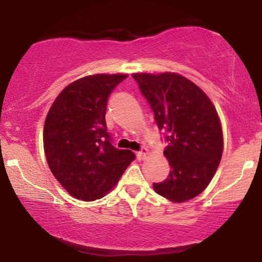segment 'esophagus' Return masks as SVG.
I'll return each mask as SVG.
<instances>
[{
    "mask_svg": "<svg viewBox=\"0 0 262 262\" xmlns=\"http://www.w3.org/2000/svg\"><path fill=\"white\" fill-rule=\"evenodd\" d=\"M145 156H146V150L145 149L144 150H141V151L137 152V159L138 160H143Z\"/></svg>",
    "mask_w": 262,
    "mask_h": 262,
    "instance_id": "1",
    "label": "esophagus"
}]
</instances>
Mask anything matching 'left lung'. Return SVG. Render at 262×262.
Instances as JSON below:
<instances>
[{
	"instance_id": "left-lung-1",
	"label": "left lung",
	"mask_w": 262,
	"mask_h": 262,
	"mask_svg": "<svg viewBox=\"0 0 262 262\" xmlns=\"http://www.w3.org/2000/svg\"><path fill=\"white\" fill-rule=\"evenodd\" d=\"M149 102L167 146V179L155 182L157 194L182 203L207 187L223 152L220 118L205 93L178 74H134Z\"/></svg>"
}]
</instances>
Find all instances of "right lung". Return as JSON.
Returning <instances> with one entry per match:
<instances>
[{
  "label": "right lung",
  "instance_id": "obj_1",
  "mask_svg": "<svg viewBox=\"0 0 262 262\" xmlns=\"http://www.w3.org/2000/svg\"><path fill=\"white\" fill-rule=\"evenodd\" d=\"M126 77L102 74L80 78L63 89L46 117V161L76 199L102 198L136 159L130 150L113 146L105 119L111 93Z\"/></svg>",
  "mask_w": 262,
  "mask_h": 262
}]
</instances>
